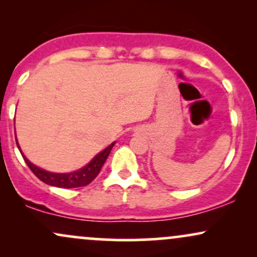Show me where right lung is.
Wrapping results in <instances>:
<instances>
[{"mask_svg": "<svg viewBox=\"0 0 257 257\" xmlns=\"http://www.w3.org/2000/svg\"><path fill=\"white\" fill-rule=\"evenodd\" d=\"M116 143H112L110 146L106 147L105 150H102L101 152H99L88 164H85L81 169L75 170L71 173H52L47 172V170L42 169V168L35 166L32 164L28 158L25 157L24 153L22 152L19 144L17 140V146L19 149L20 153H22L23 158L28 164V167L30 168L31 172L37 176L41 181H43L44 184L55 186V187H63V188H75V187H82L90 184L94 179L96 178V175L100 173V169L104 166V163L107 159L108 155H110L112 147Z\"/></svg>", "mask_w": 257, "mask_h": 257, "instance_id": "right-lung-1", "label": "right lung"}]
</instances>
